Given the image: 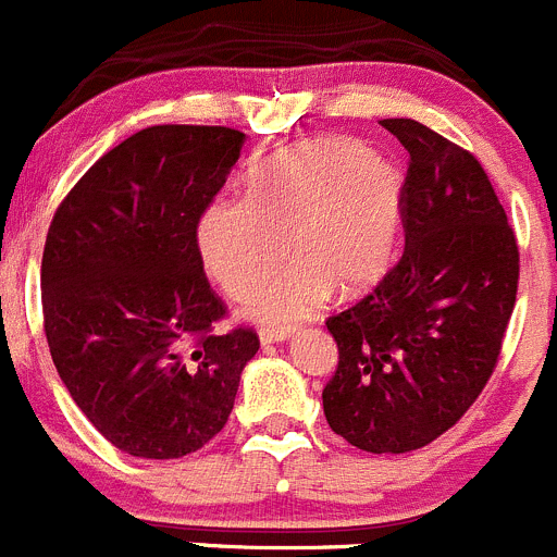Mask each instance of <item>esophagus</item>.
Here are the masks:
<instances>
[{
	"instance_id": "34e87169",
	"label": "esophagus",
	"mask_w": 557,
	"mask_h": 557,
	"mask_svg": "<svg viewBox=\"0 0 557 557\" xmlns=\"http://www.w3.org/2000/svg\"><path fill=\"white\" fill-rule=\"evenodd\" d=\"M290 337V330L288 326H263L261 330V343L263 346H269V343H283Z\"/></svg>"
}]
</instances>
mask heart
<instances>
[{
    "mask_svg": "<svg viewBox=\"0 0 557 557\" xmlns=\"http://www.w3.org/2000/svg\"><path fill=\"white\" fill-rule=\"evenodd\" d=\"M401 216V175L387 159L357 139L315 137L261 161L244 200L208 208L197 244L233 299L252 296L288 255L294 267L255 296L249 313L294 321L330 288L343 296L371 288L393 263Z\"/></svg>",
    "mask_w": 557,
    "mask_h": 557,
    "instance_id": "1",
    "label": "heart"
}]
</instances>
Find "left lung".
<instances>
[{
  "label": "left lung",
  "mask_w": 557,
  "mask_h": 557,
  "mask_svg": "<svg viewBox=\"0 0 557 557\" xmlns=\"http://www.w3.org/2000/svg\"><path fill=\"white\" fill-rule=\"evenodd\" d=\"M404 252L360 302L326 319L337 343L326 423L368 454H407L454 429L490 382L511 321L519 247L470 150L409 117Z\"/></svg>",
  "instance_id": "1"
}]
</instances>
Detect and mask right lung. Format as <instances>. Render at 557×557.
<instances>
[{
    "instance_id": "obj_1",
    "label": "right lung",
    "mask_w": 557,
    "mask_h": 557,
    "mask_svg": "<svg viewBox=\"0 0 557 557\" xmlns=\"http://www.w3.org/2000/svg\"><path fill=\"white\" fill-rule=\"evenodd\" d=\"M227 126H150L76 181L49 225L44 332L76 407L114 448L181 459L225 429L258 332L233 326L197 225L242 156Z\"/></svg>"
}]
</instances>
